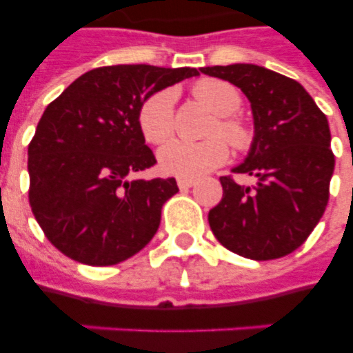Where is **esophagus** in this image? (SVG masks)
Instances as JSON below:
<instances>
[{
  "instance_id": "34e87169",
  "label": "esophagus",
  "mask_w": 353,
  "mask_h": 353,
  "mask_svg": "<svg viewBox=\"0 0 353 353\" xmlns=\"http://www.w3.org/2000/svg\"><path fill=\"white\" fill-rule=\"evenodd\" d=\"M194 185H196L194 179H185V177H179V179H177V187L179 188H190L194 187Z\"/></svg>"
}]
</instances>
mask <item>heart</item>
<instances>
[{
	"label": "heart",
	"mask_w": 353,
	"mask_h": 353,
	"mask_svg": "<svg viewBox=\"0 0 353 353\" xmlns=\"http://www.w3.org/2000/svg\"><path fill=\"white\" fill-rule=\"evenodd\" d=\"M194 97L203 102L210 112L220 115L210 126L209 135L212 139L201 143L190 141H172L159 150V168L163 174L185 179H196L216 170L229 159V146L221 134L229 141L232 148L247 150L251 146L252 132L234 113L240 110L241 97L234 85L216 79H203L196 82ZM176 91L172 88L161 90L148 97L139 110V128L144 139L152 144L165 143L176 128Z\"/></svg>",
	"instance_id": "1"
}]
</instances>
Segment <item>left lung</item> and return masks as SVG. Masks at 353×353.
Wrapping results in <instances>:
<instances>
[{
  "mask_svg": "<svg viewBox=\"0 0 353 353\" xmlns=\"http://www.w3.org/2000/svg\"><path fill=\"white\" fill-rule=\"evenodd\" d=\"M199 71L240 88L254 121L251 150L232 172L256 183L220 177L223 198L210 209V229L240 256H285L306 241L328 205L335 166L328 119L296 80L271 69L232 63Z\"/></svg>",
  "mask_w": 353,
  "mask_h": 353,
  "instance_id": "obj_1",
  "label": "left lung"
}]
</instances>
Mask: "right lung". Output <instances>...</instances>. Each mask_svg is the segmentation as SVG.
<instances>
[{
  "label": "right lung",
  "instance_id": "add662e5",
  "mask_svg": "<svg viewBox=\"0 0 353 353\" xmlns=\"http://www.w3.org/2000/svg\"><path fill=\"white\" fill-rule=\"evenodd\" d=\"M194 68L91 69L46 108L29 144V203L47 240L88 265L137 254L179 190L174 177L132 179L155 165L139 110L157 91L198 77Z\"/></svg>",
  "mask_w": 353,
  "mask_h": 353
}]
</instances>
